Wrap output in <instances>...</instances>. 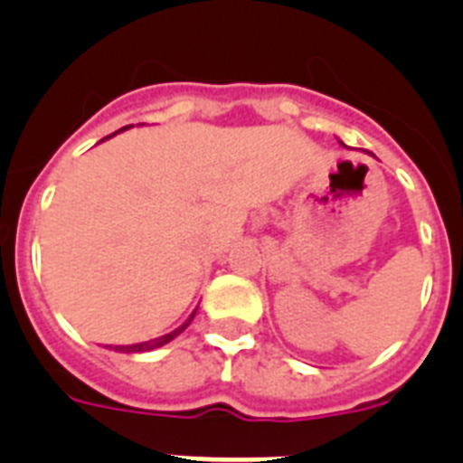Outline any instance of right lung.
<instances>
[{
	"label": "right lung",
	"mask_w": 463,
	"mask_h": 463,
	"mask_svg": "<svg viewBox=\"0 0 463 463\" xmlns=\"http://www.w3.org/2000/svg\"><path fill=\"white\" fill-rule=\"evenodd\" d=\"M127 128H131V127H124V128H119V131H127ZM119 131H118V133H119ZM112 136H115V133H112ZM108 138H110V136H108ZM103 140H106V138H103ZM195 311H198V309H195ZM195 311H194V314L189 316V318L184 320V323L180 325V327H177V330L168 332V335L156 336V339L143 341V344H131V345H108V348H110V351H119V353H145V351H154V348H161V345L170 344V341H173L175 336H180L182 332H184L186 327H189L191 320H194V316H195Z\"/></svg>",
	"instance_id": "1"
}]
</instances>
